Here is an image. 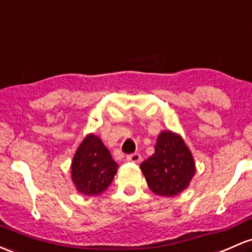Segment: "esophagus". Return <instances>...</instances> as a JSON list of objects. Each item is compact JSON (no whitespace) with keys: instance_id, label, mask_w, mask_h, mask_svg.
<instances>
[{"instance_id":"esophagus-1","label":"esophagus","mask_w":252,"mask_h":252,"mask_svg":"<svg viewBox=\"0 0 252 252\" xmlns=\"http://www.w3.org/2000/svg\"><path fill=\"white\" fill-rule=\"evenodd\" d=\"M126 160L130 162H140L141 161V154L140 153H132L126 156Z\"/></svg>"}]
</instances>
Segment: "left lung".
<instances>
[{
	"instance_id": "left-lung-1",
	"label": "left lung",
	"mask_w": 252,
	"mask_h": 252,
	"mask_svg": "<svg viewBox=\"0 0 252 252\" xmlns=\"http://www.w3.org/2000/svg\"><path fill=\"white\" fill-rule=\"evenodd\" d=\"M148 187L154 193L172 197L183 191L195 175V162L181 136L162 131L156 153L141 164Z\"/></svg>"
}]
</instances>
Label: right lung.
Returning a JSON list of instances; mask_svg holds the SVG:
<instances>
[{"instance_id":"add662e5","label":"right lung","mask_w":252,"mask_h":252,"mask_svg":"<svg viewBox=\"0 0 252 252\" xmlns=\"http://www.w3.org/2000/svg\"><path fill=\"white\" fill-rule=\"evenodd\" d=\"M118 164L99 137L88 135L77 148L71 164L76 189L88 196L99 195L111 184Z\"/></svg>"}]
</instances>
